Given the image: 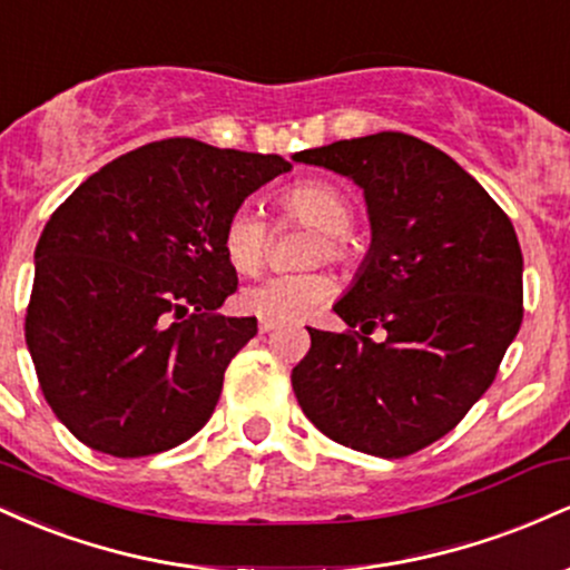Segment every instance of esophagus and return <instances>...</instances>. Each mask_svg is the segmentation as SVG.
<instances>
[{
  "label": "esophagus",
  "instance_id": "obj_1",
  "mask_svg": "<svg viewBox=\"0 0 570 570\" xmlns=\"http://www.w3.org/2000/svg\"><path fill=\"white\" fill-rule=\"evenodd\" d=\"M271 330H276V324L265 322V318H263V322H259V332H263V335H267V332H271Z\"/></svg>",
  "mask_w": 570,
  "mask_h": 570
}]
</instances>
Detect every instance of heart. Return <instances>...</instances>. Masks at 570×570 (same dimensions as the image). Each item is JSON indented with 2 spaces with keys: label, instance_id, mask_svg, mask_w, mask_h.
Returning a JSON list of instances; mask_svg holds the SVG:
<instances>
[{
  "label": "heart",
  "instance_id": "b5f03b06",
  "mask_svg": "<svg viewBox=\"0 0 570 570\" xmlns=\"http://www.w3.org/2000/svg\"><path fill=\"white\" fill-rule=\"evenodd\" d=\"M278 203L286 217L322 233V240L313 248V259L326 257L340 263V259L348 257L343 235H348L353 227V203L343 189L322 179H305L286 187ZM222 248H225L227 263L238 273H257L265 265L267 248H271V230H267L257 208L248 206V203L235 208L227 219L225 233H222ZM332 289H335V284L322 271L278 273V276H267L246 286L240 292V305L265 322H297V318H305L313 307L322 305Z\"/></svg>",
  "mask_w": 570,
  "mask_h": 570
}]
</instances>
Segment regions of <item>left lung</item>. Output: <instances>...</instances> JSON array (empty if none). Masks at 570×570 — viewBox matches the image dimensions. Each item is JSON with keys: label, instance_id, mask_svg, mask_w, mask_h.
<instances>
[{"label": "left lung", "instance_id": "1", "mask_svg": "<svg viewBox=\"0 0 570 570\" xmlns=\"http://www.w3.org/2000/svg\"><path fill=\"white\" fill-rule=\"evenodd\" d=\"M364 193L372 244L335 313L358 332H311L292 370L307 421L330 440L402 458L458 426L493 383L522 324V252L499 203L415 136L343 139L294 155ZM383 325L386 340L368 335Z\"/></svg>", "mask_w": 570, "mask_h": 570}]
</instances>
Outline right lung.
<instances>
[{"mask_svg": "<svg viewBox=\"0 0 570 570\" xmlns=\"http://www.w3.org/2000/svg\"><path fill=\"white\" fill-rule=\"evenodd\" d=\"M292 163L163 139L107 163L48 219L35 252L26 345L58 421L117 458L198 434L254 316H219L238 289L222 233Z\"/></svg>", "mask_w": 570, "mask_h": 570, "instance_id": "1", "label": "right lung"}]
</instances>
